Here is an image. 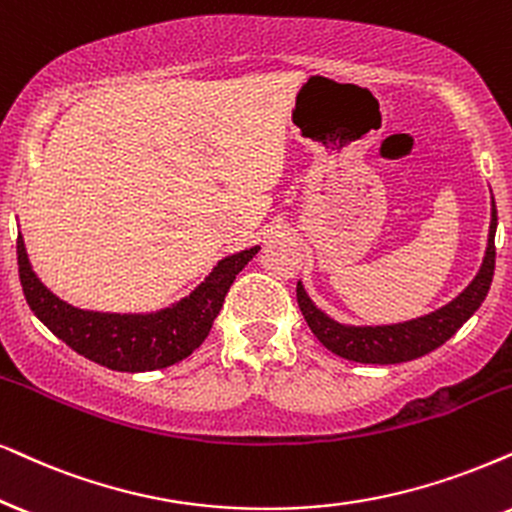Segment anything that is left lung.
I'll list each match as a JSON object with an SVG mask.
<instances>
[{"label":"left lung","mask_w":512,"mask_h":512,"mask_svg":"<svg viewBox=\"0 0 512 512\" xmlns=\"http://www.w3.org/2000/svg\"><path fill=\"white\" fill-rule=\"evenodd\" d=\"M494 236L496 205L491 200L489 245L480 274L472 278L470 286L456 300L444 304L437 312L420 316V319L392 323V326H342V323L333 321L331 316L314 307V302L304 293L302 283H297V304H300V312L307 326L312 328L316 340L342 359L361 361V364H401V361L418 359L444 345L480 309V304L489 293L491 278H494Z\"/></svg>","instance_id":"8db88e82"}]
</instances>
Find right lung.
<instances>
[{"instance_id": "1", "label": "right lung", "mask_w": 512, "mask_h": 512, "mask_svg": "<svg viewBox=\"0 0 512 512\" xmlns=\"http://www.w3.org/2000/svg\"><path fill=\"white\" fill-rule=\"evenodd\" d=\"M250 248L224 257L189 297L155 314L84 312L58 300L35 276L18 236V276L30 309L70 349L111 371L141 373L167 368L203 345L236 274L257 255Z\"/></svg>"}]
</instances>
